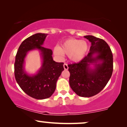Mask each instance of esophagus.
<instances>
[{
  "mask_svg": "<svg viewBox=\"0 0 127 127\" xmlns=\"http://www.w3.org/2000/svg\"><path fill=\"white\" fill-rule=\"evenodd\" d=\"M64 69H65V70H67V69H68V66H67V64H64Z\"/></svg>",
  "mask_w": 127,
  "mask_h": 127,
  "instance_id": "esophagus-1",
  "label": "esophagus"
}]
</instances>
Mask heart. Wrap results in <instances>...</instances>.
<instances>
[{
	"label": "heart",
	"mask_w": 127,
	"mask_h": 127,
	"mask_svg": "<svg viewBox=\"0 0 127 127\" xmlns=\"http://www.w3.org/2000/svg\"><path fill=\"white\" fill-rule=\"evenodd\" d=\"M88 49V44L86 41L70 39L64 41L59 48H55L54 53L58 56L66 54L72 62H79L84 59Z\"/></svg>",
	"instance_id": "1"
}]
</instances>
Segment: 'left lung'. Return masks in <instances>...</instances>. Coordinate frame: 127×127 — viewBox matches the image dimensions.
Returning a JSON list of instances; mask_svg holds the SVG:
<instances>
[{
	"mask_svg": "<svg viewBox=\"0 0 127 127\" xmlns=\"http://www.w3.org/2000/svg\"><path fill=\"white\" fill-rule=\"evenodd\" d=\"M91 43L90 53L79 63L68 65L69 84L82 97H91L103 89L112 76L113 59L110 48L105 40L91 35L84 36ZM94 65V68L90 66Z\"/></svg>",
	"mask_w": 127,
	"mask_h": 127,
	"instance_id": "left-lung-1",
	"label": "left lung"
}]
</instances>
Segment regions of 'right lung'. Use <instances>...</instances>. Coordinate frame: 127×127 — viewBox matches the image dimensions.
<instances>
[{"mask_svg": "<svg viewBox=\"0 0 127 127\" xmlns=\"http://www.w3.org/2000/svg\"><path fill=\"white\" fill-rule=\"evenodd\" d=\"M47 36V34L38 33L28 37L21 44L15 56V80L27 95L36 99H44L53 95L57 80L64 70L63 62H55L52 50L42 46ZM33 49L40 51L42 64L36 74L30 75L25 70L24 63L27 53Z\"/></svg>", "mask_w": 127, "mask_h": 127, "instance_id": "add662e5", "label": "right lung"}]
</instances>
